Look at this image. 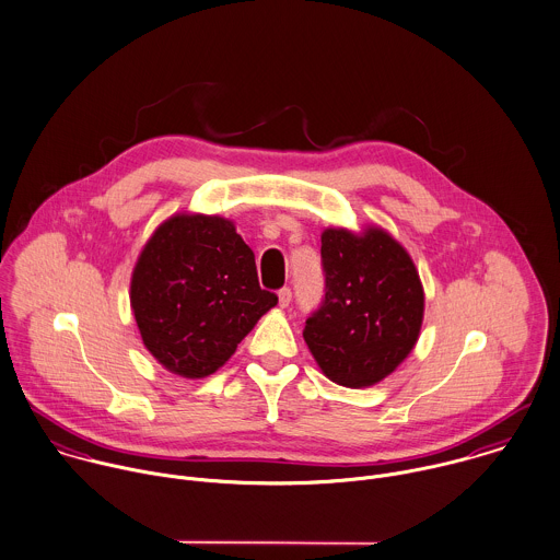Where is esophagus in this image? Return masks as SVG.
Here are the masks:
<instances>
[{
	"mask_svg": "<svg viewBox=\"0 0 560 560\" xmlns=\"http://www.w3.org/2000/svg\"><path fill=\"white\" fill-rule=\"evenodd\" d=\"M291 300H293V293H291L289 287H284V289L278 291V304H280L282 308H287V306L291 304Z\"/></svg>",
	"mask_w": 560,
	"mask_h": 560,
	"instance_id": "obj_1",
	"label": "esophagus"
}]
</instances>
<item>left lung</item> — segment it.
<instances>
[{
	"mask_svg": "<svg viewBox=\"0 0 560 560\" xmlns=\"http://www.w3.org/2000/svg\"><path fill=\"white\" fill-rule=\"evenodd\" d=\"M326 293L306 319L304 341L332 382L361 388L393 372L415 348L423 289L406 249L380 228L363 236L322 234Z\"/></svg>",
	"mask_w": 560,
	"mask_h": 560,
	"instance_id": "left-lung-1",
	"label": "left lung"
}]
</instances>
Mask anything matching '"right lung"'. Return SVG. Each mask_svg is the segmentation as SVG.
<instances>
[{
  "label": "right lung",
  "mask_w": 560,
  "mask_h": 560,
  "mask_svg": "<svg viewBox=\"0 0 560 560\" xmlns=\"http://www.w3.org/2000/svg\"><path fill=\"white\" fill-rule=\"evenodd\" d=\"M130 304L150 354L170 372H217L278 304L260 289L254 252L223 217L176 214L143 247Z\"/></svg>",
  "instance_id": "right-lung-1"
}]
</instances>
